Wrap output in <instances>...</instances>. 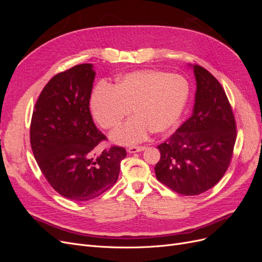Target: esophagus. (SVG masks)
Returning <instances> with one entry per match:
<instances>
[{"label": "esophagus", "mask_w": 262, "mask_h": 262, "mask_svg": "<svg viewBox=\"0 0 262 262\" xmlns=\"http://www.w3.org/2000/svg\"><path fill=\"white\" fill-rule=\"evenodd\" d=\"M145 149V146H130L128 147V152L129 153H137V152H142V150Z\"/></svg>", "instance_id": "obj_1"}]
</instances>
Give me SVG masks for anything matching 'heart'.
Wrapping results in <instances>:
<instances>
[{"instance_id":"1","label":"heart","mask_w":262,"mask_h":262,"mask_svg":"<svg viewBox=\"0 0 262 262\" xmlns=\"http://www.w3.org/2000/svg\"><path fill=\"white\" fill-rule=\"evenodd\" d=\"M188 94V83L181 75L139 70L121 76L115 86H98L92 95L91 110L101 128L114 130L133 109L137 116L115 131L112 139L119 144H134L150 131L160 134L170 130L186 106Z\"/></svg>"}]
</instances>
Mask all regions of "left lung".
<instances>
[{"label": "left lung", "instance_id": "obj_1", "mask_svg": "<svg viewBox=\"0 0 262 262\" xmlns=\"http://www.w3.org/2000/svg\"><path fill=\"white\" fill-rule=\"evenodd\" d=\"M196 81L193 113L160 144L155 166L158 181L179 194L208 191L224 176L232 161L236 121L225 91L207 69L193 66Z\"/></svg>", "mask_w": 262, "mask_h": 262}]
</instances>
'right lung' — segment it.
<instances>
[{
	"instance_id": "1",
	"label": "right lung",
	"mask_w": 262,
	"mask_h": 262,
	"mask_svg": "<svg viewBox=\"0 0 262 262\" xmlns=\"http://www.w3.org/2000/svg\"><path fill=\"white\" fill-rule=\"evenodd\" d=\"M95 74L84 63L54 75L39 95L30 122L39 168L55 191L73 201L95 199L112 188L126 156L116 145L96 153L107 138L90 110Z\"/></svg>"
}]
</instances>
